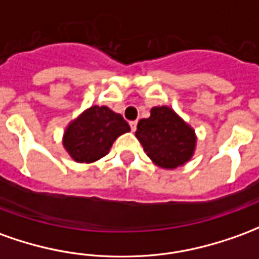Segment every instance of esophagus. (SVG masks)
Wrapping results in <instances>:
<instances>
[{
	"instance_id": "esophagus-1",
	"label": "esophagus",
	"mask_w": 259,
	"mask_h": 259,
	"mask_svg": "<svg viewBox=\"0 0 259 259\" xmlns=\"http://www.w3.org/2000/svg\"><path fill=\"white\" fill-rule=\"evenodd\" d=\"M136 127H137V122H136V120H132V122H130V129H132V132H135Z\"/></svg>"
}]
</instances>
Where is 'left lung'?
<instances>
[{
    "instance_id": "left-lung-1",
    "label": "left lung",
    "mask_w": 259,
    "mask_h": 259,
    "mask_svg": "<svg viewBox=\"0 0 259 259\" xmlns=\"http://www.w3.org/2000/svg\"><path fill=\"white\" fill-rule=\"evenodd\" d=\"M136 137L157 167L175 169L192 158L196 133L169 106H154L150 117L140 119Z\"/></svg>"
}]
</instances>
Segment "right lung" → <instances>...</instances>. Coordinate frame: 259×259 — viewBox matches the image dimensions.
Wrapping results in <instances>:
<instances>
[{"label": "right lung", "mask_w": 259, "mask_h": 259, "mask_svg": "<svg viewBox=\"0 0 259 259\" xmlns=\"http://www.w3.org/2000/svg\"><path fill=\"white\" fill-rule=\"evenodd\" d=\"M127 132L130 126L122 115L94 105L68 123L63 146L75 162L91 164L108 154L113 142Z\"/></svg>", "instance_id": "obj_1"}]
</instances>
